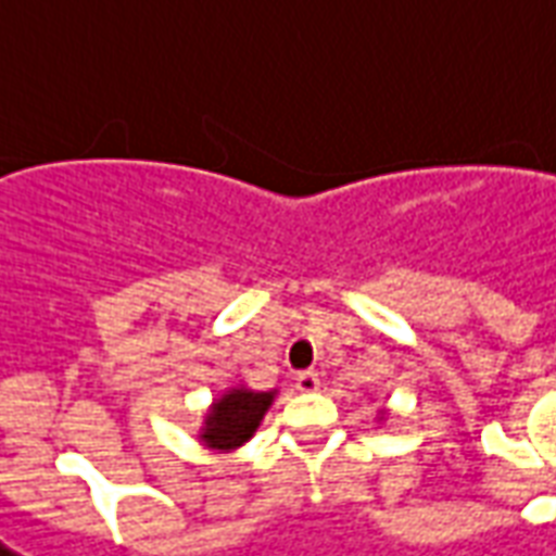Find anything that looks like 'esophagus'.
<instances>
[{
	"label": "esophagus",
	"instance_id": "1",
	"mask_svg": "<svg viewBox=\"0 0 556 556\" xmlns=\"http://www.w3.org/2000/svg\"><path fill=\"white\" fill-rule=\"evenodd\" d=\"M294 388L301 391V394H313V391H318V376L313 370H304L294 376Z\"/></svg>",
	"mask_w": 556,
	"mask_h": 556
}]
</instances>
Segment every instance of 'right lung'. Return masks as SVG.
Returning a JSON list of instances; mask_svg holds the SVG:
<instances>
[{
	"instance_id": "1",
	"label": "right lung",
	"mask_w": 556,
	"mask_h": 556,
	"mask_svg": "<svg viewBox=\"0 0 556 556\" xmlns=\"http://www.w3.org/2000/svg\"><path fill=\"white\" fill-rule=\"evenodd\" d=\"M274 397H277V391H252V388L243 386L225 391L223 397L213 400L198 440L213 452L238 448L247 440H252V433L258 430Z\"/></svg>"
}]
</instances>
